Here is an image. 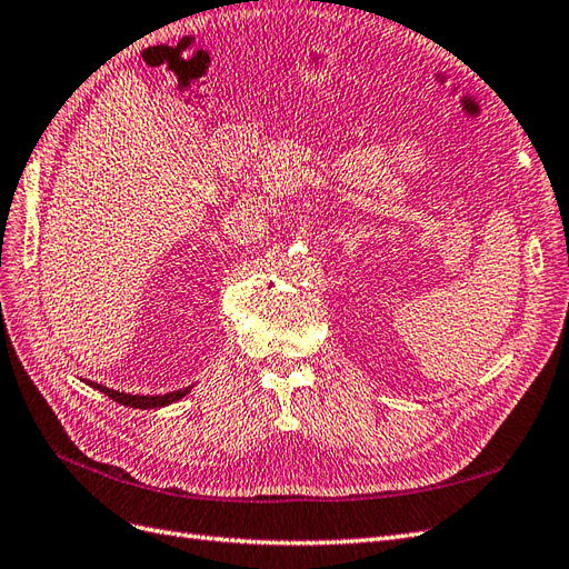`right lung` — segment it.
Here are the masks:
<instances>
[{"mask_svg":"<svg viewBox=\"0 0 569 569\" xmlns=\"http://www.w3.org/2000/svg\"><path fill=\"white\" fill-rule=\"evenodd\" d=\"M88 385H90V387H94V389H99L101 393H107L109 399H113V401H116V403H120V406H130V408H140V410L168 406V403H173V401H180L184 393L192 391V387H187V389L170 391V393H163V396H140V393L132 396V393L113 391V389H109V387H101V385H94V382H88Z\"/></svg>","mask_w":569,"mask_h":569,"instance_id":"right-lung-1","label":"right lung"}]
</instances>
